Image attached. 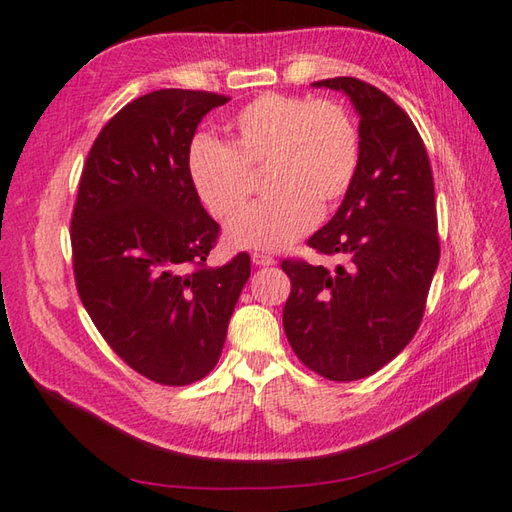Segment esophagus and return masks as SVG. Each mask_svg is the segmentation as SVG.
<instances>
[{
	"label": "esophagus",
	"mask_w": 512,
	"mask_h": 512,
	"mask_svg": "<svg viewBox=\"0 0 512 512\" xmlns=\"http://www.w3.org/2000/svg\"><path fill=\"white\" fill-rule=\"evenodd\" d=\"M253 264L255 266H273L275 264V257L273 255H266V253H253Z\"/></svg>",
	"instance_id": "esophagus-1"
}]
</instances>
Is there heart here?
Listing matches in <instances>:
<instances>
[{"mask_svg": "<svg viewBox=\"0 0 512 512\" xmlns=\"http://www.w3.org/2000/svg\"><path fill=\"white\" fill-rule=\"evenodd\" d=\"M359 168V133L333 99L264 93L226 122V146L197 137L188 177L219 222L246 208L262 173L266 197L228 228L237 248H286L342 202Z\"/></svg>", "mask_w": 512, "mask_h": 512, "instance_id": "b5f03b06", "label": "heart"}]
</instances>
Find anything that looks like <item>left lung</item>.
<instances>
[{"instance_id":"8db88e82","label":"left lung","mask_w":512,"mask_h":512,"mask_svg":"<svg viewBox=\"0 0 512 512\" xmlns=\"http://www.w3.org/2000/svg\"><path fill=\"white\" fill-rule=\"evenodd\" d=\"M313 86L344 90L359 113V168L342 206L308 239L335 270L284 259V330L306 368L355 382L397 357L422 324L439 264L433 168L406 110L357 77Z\"/></svg>"}]
</instances>
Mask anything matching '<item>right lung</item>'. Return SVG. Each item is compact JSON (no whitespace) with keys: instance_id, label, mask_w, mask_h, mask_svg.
Segmentation results:
<instances>
[{"instance_id":"1","label":"right lung","mask_w":512,"mask_h":512,"mask_svg":"<svg viewBox=\"0 0 512 512\" xmlns=\"http://www.w3.org/2000/svg\"><path fill=\"white\" fill-rule=\"evenodd\" d=\"M230 97L162 88L133 99L97 135L70 219L79 299L106 344L162 386L215 368L250 257L208 268L219 224L188 177L197 124Z\"/></svg>"}]
</instances>
